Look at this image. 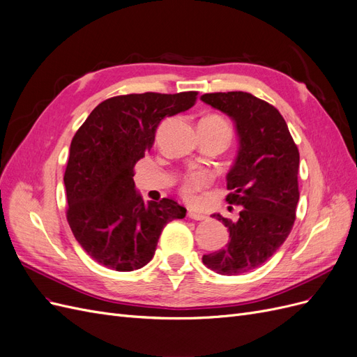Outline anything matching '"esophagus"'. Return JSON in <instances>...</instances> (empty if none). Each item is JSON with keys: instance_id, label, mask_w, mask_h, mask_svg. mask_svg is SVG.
<instances>
[{"instance_id": "esophagus-1", "label": "esophagus", "mask_w": 357, "mask_h": 357, "mask_svg": "<svg viewBox=\"0 0 357 357\" xmlns=\"http://www.w3.org/2000/svg\"><path fill=\"white\" fill-rule=\"evenodd\" d=\"M188 218H191V220H194V221H204L208 216L203 215V213H199V212L190 211V212H188Z\"/></svg>"}]
</instances>
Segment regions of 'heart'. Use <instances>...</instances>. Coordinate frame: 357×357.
<instances>
[{
  "label": "heart",
  "instance_id": "obj_1",
  "mask_svg": "<svg viewBox=\"0 0 357 357\" xmlns=\"http://www.w3.org/2000/svg\"><path fill=\"white\" fill-rule=\"evenodd\" d=\"M208 119H212V120L218 121L220 124L225 126V128L229 130L228 124L221 117L212 116V117H208ZM209 183H211V175L208 174V172H204V170H192V172H190V174H187L185 176L182 178L181 185H179V192H181L182 197L185 199L187 202H194L195 199H197V192L202 191L203 188L208 187Z\"/></svg>",
  "mask_w": 357,
  "mask_h": 357
}]
</instances>
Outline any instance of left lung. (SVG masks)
Segmentation results:
<instances>
[{"mask_svg":"<svg viewBox=\"0 0 357 357\" xmlns=\"http://www.w3.org/2000/svg\"><path fill=\"white\" fill-rule=\"evenodd\" d=\"M208 105L236 123L240 148L227 175V202L241 206L237 221L213 215L228 228L225 248L203 255L208 268L237 275L268 261L289 236L300 200V151L282 114L246 91L206 93Z\"/></svg>","mask_w":357,"mask_h":357,"instance_id":"1","label":"left lung"}]
</instances>
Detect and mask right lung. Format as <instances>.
<instances>
[{"label":"right lung","mask_w":357,"mask_h":357,"mask_svg":"<svg viewBox=\"0 0 357 357\" xmlns=\"http://www.w3.org/2000/svg\"><path fill=\"white\" fill-rule=\"evenodd\" d=\"M197 91L132 93L100 102L73 137L65 170L66 220L96 262L133 271L151 261L167 222L187 209L172 199L144 203L135 165L151 149L160 121L190 109Z\"/></svg>","instance_id":"add662e5"}]
</instances>
